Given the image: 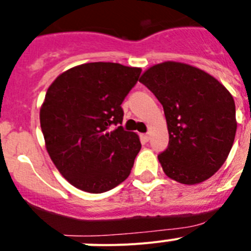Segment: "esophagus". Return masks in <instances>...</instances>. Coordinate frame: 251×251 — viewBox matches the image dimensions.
I'll return each instance as SVG.
<instances>
[{
    "label": "esophagus",
    "mask_w": 251,
    "mask_h": 251,
    "mask_svg": "<svg viewBox=\"0 0 251 251\" xmlns=\"http://www.w3.org/2000/svg\"><path fill=\"white\" fill-rule=\"evenodd\" d=\"M141 138L145 142H147L150 139V133H143V134H141Z\"/></svg>",
    "instance_id": "1"
}]
</instances>
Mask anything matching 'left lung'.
<instances>
[{
  "mask_svg": "<svg viewBox=\"0 0 251 251\" xmlns=\"http://www.w3.org/2000/svg\"><path fill=\"white\" fill-rule=\"evenodd\" d=\"M139 81L165 110L170 142L158 154L163 172L183 185L210 178L229 156L238 127L229 90L208 73L177 61L151 66Z\"/></svg>",
  "mask_w": 251,
  "mask_h": 251,
  "instance_id": "obj_1",
  "label": "left lung"
}]
</instances>
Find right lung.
Here are the masks:
<instances>
[{"mask_svg": "<svg viewBox=\"0 0 251 251\" xmlns=\"http://www.w3.org/2000/svg\"><path fill=\"white\" fill-rule=\"evenodd\" d=\"M141 72L118 63H86L61 73L49 86L40 108L45 147L74 187L101 194L129 176L141 142L121 126V104ZM110 125L119 128L112 131Z\"/></svg>", "mask_w": 251, "mask_h": 251, "instance_id": "right-lung-1", "label": "right lung"}]
</instances>
